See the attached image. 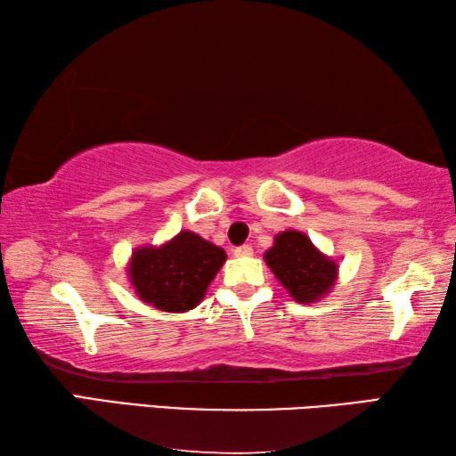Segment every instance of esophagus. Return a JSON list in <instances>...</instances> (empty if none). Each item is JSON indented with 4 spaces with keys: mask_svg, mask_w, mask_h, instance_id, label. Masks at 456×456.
<instances>
[{
    "mask_svg": "<svg viewBox=\"0 0 456 456\" xmlns=\"http://www.w3.org/2000/svg\"><path fill=\"white\" fill-rule=\"evenodd\" d=\"M253 256V247L251 245H241L235 249V257H251Z\"/></svg>",
    "mask_w": 456,
    "mask_h": 456,
    "instance_id": "esophagus-1",
    "label": "esophagus"
}]
</instances>
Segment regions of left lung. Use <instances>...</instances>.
<instances>
[{
    "instance_id": "obj_1",
    "label": "left lung",
    "mask_w": 456,
    "mask_h": 456,
    "mask_svg": "<svg viewBox=\"0 0 456 456\" xmlns=\"http://www.w3.org/2000/svg\"><path fill=\"white\" fill-rule=\"evenodd\" d=\"M264 259L297 304L320 302L338 281V261L323 256L302 231L277 233Z\"/></svg>"
}]
</instances>
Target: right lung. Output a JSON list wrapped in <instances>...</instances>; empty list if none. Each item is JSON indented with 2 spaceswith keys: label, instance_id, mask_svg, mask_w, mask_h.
<instances>
[{
  "label": "right lung",
  "instance_id": "right-lung-1",
  "mask_svg": "<svg viewBox=\"0 0 456 456\" xmlns=\"http://www.w3.org/2000/svg\"><path fill=\"white\" fill-rule=\"evenodd\" d=\"M225 259L227 253L221 247L184 229L163 245L136 247L126 272L144 304L183 314L203 302Z\"/></svg>",
  "mask_w": 456,
  "mask_h": 456
}]
</instances>
